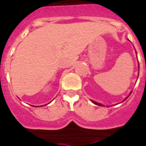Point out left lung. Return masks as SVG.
Here are the masks:
<instances>
[{
	"label": "left lung",
	"instance_id": "8db88e82",
	"mask_svg": "<svg viewBox=\"0 0 146 146\" xmlns=\"http://www.w3.org/2000/svg\"><path fill=\"white\" fill-rule=\"evenodd\" d=\"M92 102L94 104H95V105H98V106H102V104H99V103H98V102H94V101H92Z\"/></svg>",
	"mask_w": 146,
	"mask_h": 146
}]
</instances>
